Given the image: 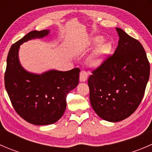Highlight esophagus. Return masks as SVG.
I'll return each instance as SVG.
<instances>
[{"label": "esophagus", "instance_id": "34e87169", "mask_svg": "<svg viewBox=\"0 0 152 152\" xmlns=\"http://www.w3.org/2000/svg\"><path fill=\"white\" fill-rule=\"evenodd\" d=\"M87 73L85 70H82L80 72V82H85L87 79Z\"/></svg>", "mask_w": 152, "mask_h": 152}]
</instances>
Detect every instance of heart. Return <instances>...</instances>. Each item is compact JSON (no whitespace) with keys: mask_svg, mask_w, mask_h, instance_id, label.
<instances>
[{"mask_svg":"<svg viewBox=\"0 0 152 152\" xmlns=\"http://www.w3.org/2000/svg\"><path fill=\"white\" fill-rule=\"evenodd\" d=\"M104 41V39L100 36L95 37L92 38L90 40V44H89L90 46L99 45L90 57V63L91 65L98 66V65H101L104 61L107 54L111 50V44L110 42L103 43Z\"/></svg>","mask_w":152,"mask_h":152,"instance_id":"1","label":"heart"}]
</instances>
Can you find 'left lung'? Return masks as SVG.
<instances>
[{"instance_id":"8db88e82","label":"left lung","mask_w":152,"mask_h":152,"mask_svg":"<svg viewBox=\"0 0 152 152\" xmlns=\"http://www.w3.org/2000/svg\"><path fill=\"white\" fill-rule=\"evenodd\" d=\"M118 45L88 78L90 101L104 120L118 122L129 117L141 102L149 79L150 64L137 39L116 28Z\"/></svg>"}]
</instances>
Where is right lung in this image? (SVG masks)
Returning <instances> with one entry per match:
<instances>
[{"mask_svg":"<svg viewBox=\"0 0 152 152\" xmlns=\"http://www.w3.org/2000/svg\"><path fill=\"white\" fill-rule=\"evenodd\" d=\"M48 30L33 31L10 48L4 83L16 113L28 123L48 125L57 121L66 109L67 95L79 84V67L68 71L50 70L41 75L26 71L18 60L20 45L46 36Z\"/></svg>","mask_w":152,"mask_h":152,"instance_id":"add662e5","label":"right lung"}]
</instances>
